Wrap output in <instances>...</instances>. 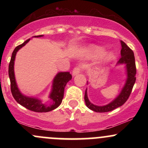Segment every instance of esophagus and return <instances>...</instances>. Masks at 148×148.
Returning <instances> with one entry per match:
<instances>
[{
    "label": "esophagus",
    "instance_id": "34e87169",
    "mask_svg": "<svg viewBox=\"0 0 148 148\" xmlns=\"http://www.w3.org/2000/svg\"><path fill=\"white\" fill-rule=\"evenodd\" d=\"M81 72V68L80 67H74V69L72 71V74L73 76H76L77 74H79Z\"/></svg>",
    "mask_w": 148,
    "mask_h": 148
}]
</instances>
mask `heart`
<instances>
[{"label":"heart","instance_id":"1","mask_svg":"<svg viewBox=\"0 0 148 148\" xmlns=\"http://www.w3.org/2000/svg\"><path fill=\"white\" fill-rule=\"evenodd\" d=\"M90 51L93 54L99 55V54H101V53L104 51V49L102 47H98V46H92V47L90 48ZM113 58H114V54L112 52H109L108 53H106L105 56L102 58L101 62L102 63H108V62H111L112 60H113Z\"/></svg>","mask_w":148,"mask_h":148}]
</instances>
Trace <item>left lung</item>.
Wrapping results in <instances>:
<instances>
[{
  "mask_svg": "<svg viewBox=\"0 0 148 148\" xmlns=\"http://www.w3.org/2000/svg\"><path fill=\"white\" fill-rule=\"evenodd\" d=\"M120 43H121L122 47V49L120 51L121 58L118 60L117 65H120V64L125 65L127 79L125 85L118 95L109 103L103 105V106H97L91 103L88 99L87 89H86L84 96L85 102L88 108L92 111L97 112V113H105V112L113 111L116 108L121 106L126 102L132 92V88L136 82V74L135 58H134L133 51L125 42L120 41Z\"/></svg>",
  "mask_w": 148,
  "mask_h": 148,
  "instance_id": "1",
  "label": "left lung"
}]
</instances>
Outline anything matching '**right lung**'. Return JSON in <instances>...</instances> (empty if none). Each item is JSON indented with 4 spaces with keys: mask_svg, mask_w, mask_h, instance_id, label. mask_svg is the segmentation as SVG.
<instances>
[{
    "mask_svg": "<svg viewBox=\"0 0 148 148\" xmlns=\"http://www.w3.org/2000/svg\"><path fill=\"white\" fill-rule=\"evenodd\" d=\"M43 37V35H37V36H34L33 37ZM30 40V39H28L23 44L17 46L12 54L11 60H10L9 64V70H8L10 84H11L10 86H11L12 94L16 102L30 111L38 112V113L53 111L60 105L62 99H63L64 88H65L67 82H69L72 79V76L68 72H60L56 75L53 80L51 90L49 95V103H48V101L43 102L41 99H38V98L34 97H28L22 94L18 89L16 79H15L14 70V60L18 51L23 47H24Z\"/></svg>",
    "mask_w": 148,
    "mask_h": 148,
    "instance_id": "1",
    "label": "right lung"
}]
</instances>
